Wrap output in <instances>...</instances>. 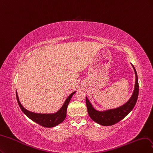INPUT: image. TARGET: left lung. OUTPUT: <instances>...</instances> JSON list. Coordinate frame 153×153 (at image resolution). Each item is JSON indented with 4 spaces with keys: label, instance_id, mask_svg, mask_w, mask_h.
Listing matches in <instances>:
<instances>
[{
    "label": "left lung",
    "instance_id": "obj_1",
    "mask_svg": "<svg viewBox=\"0 0 153 153\" xmlns=\"http://www.w3.org/2000/svg\"><path fill=\"white\" fill-rule=\"evenodd\" d=\"M134 68L135 74V88L131 98L126 103L116 109L107 110L105 111H98L94 109L90 102L86 97V103L88 114L92 120L103 126H111L120 121L125 116H126L134 109L139 95V82L138 76L134 66Z\"/></svg>",
    "mask_w": 153,
    "mask_h": 153
}]
</instances>
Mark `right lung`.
Segmentation results:
<instances>
[{
    "instance_id": "right-lung-1",
    "label": "right lung",
    "mask_w": 153,
    "mask_h": 153,
    "mask_svg": "<svg viewBox=\"0 0 153 153\" xmlns=\"http://www.w3.org/2000/svg\"><path fill=\"white\" fill-rule=\"evenodd\" d=\"M75 93L76 91H74L73 93H72L68 97L65 102H64L63 105L61 107V109L56 113H54V114H39V113L32 112L25 109L21 104L20 102H19L16 91V94L18 105L25 114L28 117L30 118L31 120L36 122L37 124L41 125L42 126L46 128H51L60 124V123L63 122L64 120L65 119L67 115V106L71 99L72 97Z\"/></svg>"
}]
</instances>
